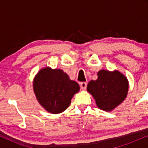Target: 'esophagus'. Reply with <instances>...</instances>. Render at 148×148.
Segmentation results:
<instances>
[{
    "label": "esophagus",
    "instance_id": "34e87169",
    "mask_svg": "<svg viewBox=\"0 0 148 148\" xmlns=\"http://www.w3.org/2000/svg\"><path fill=\"white\" fill-rule=\"evenodd\" d=\"M80 86H81V88L83 90H85L86 89V87H87V84L86 82H81L80 84Z\"/></svg>",
    "mask_w": 148,
    "mask_h": 148
}]
</instances>
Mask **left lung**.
<instances>
[{"mask_svg": "<svg viewBox=\"0 0 148 148\" xmlns=\"http://www.w3.org/2000/svg\"><path fill=\"white\" fill-rule=\"evenodd\" d=\"M96 81L88 83L87 90L100 109L110 111L121 103L128 92V81L118 71L100 70Z\"/></svg>", "mask_w": 148, "mask_h": 148, "instance_id": "obj_1", "label": "left lung"}]
</instances>
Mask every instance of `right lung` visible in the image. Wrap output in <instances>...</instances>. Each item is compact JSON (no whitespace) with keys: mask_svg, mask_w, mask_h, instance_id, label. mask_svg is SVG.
<instances>
[{"mask_svg":"<svg viewBox=\"0 0 148 148\" xmlns=\"http://www.w3.org/2000/svg\"><path fill=\"white\" fill-rule=\"evenodd\" d=\"M79 89V85L69 79L63 71L50 67L41 69L33 81V90L39 103L53 114L67 109Z\"/></svg>","mask_w":148,"mask_h":148,"instance_id":"add662e5","label":"right lung"}]
</instances>
